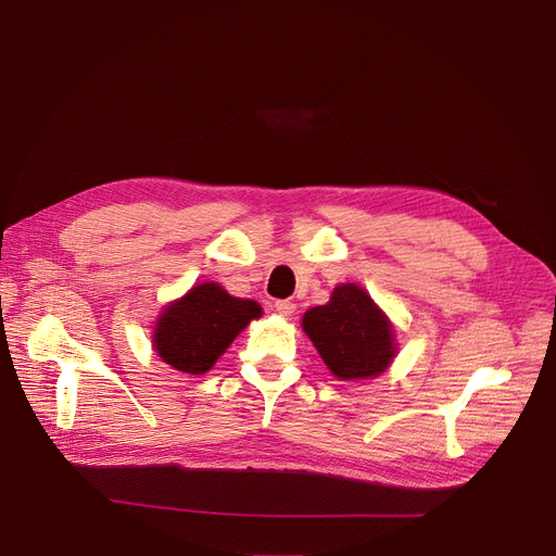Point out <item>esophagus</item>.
<instances>
[{"mask_svg": "<svg viewBox=\"0 0 556 556\" xmlns=\"http://www.w3.org/2000/svg\"><path fill=\"white\" fill-rule=\"evenodd\" d=\"M274 311L280 315V317H290L294 311H296V304L290 299H280L274 304Z\"/></svg>", "mask_w": 556, "mask_h": 556, "instance_id": "obj_1", "label": "esophagus"}]
</instances>
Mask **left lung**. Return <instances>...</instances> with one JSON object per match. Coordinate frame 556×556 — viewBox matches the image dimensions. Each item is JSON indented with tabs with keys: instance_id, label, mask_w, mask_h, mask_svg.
Returning <instances> with one entry per match:
<instances>
[{
	"instance_id": "1",
	"label": "left lung",
	"mask_w": 556,
	"mask_h": 556,
	"mask_svg": "<svg viewBox=\"0 0 556 556\" xmlns=\"http://www.w3.org/2000/svg\"><path fill=\"white\" fill-rule=\"evenodd\" d=\"M301 329L343 382L382 376L399 352L392 319L355 282L336 285L325 306L304 313Z\"/></svg>"
}]
</instances>
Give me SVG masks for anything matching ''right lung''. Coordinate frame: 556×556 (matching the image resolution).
Wrapping results in <instances>:
<instances>
[{
  "instance_id": "obj_1",
  "label": "right lung",
  "mask_w": 556,
  "mask_h": 556,
  "mask_svg": "<svg viewBox=\"0 0 556 556\" xmlns=\"http://www.w3.org/2000/svg\"><path fill=\"white\" fill-rule=\"evenodd\" d=\"M257 317H262L257 301L231 296L220 282H199L162 308L153 329V350L176 371L204 376Z\"/></svg>"
}]
</instances>
